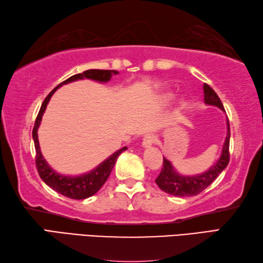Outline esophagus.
Segmentation results:
<instances>
[{
    "label": "esophagus",
    "mask_w": 263,
    "mask_h": 263,
    "mask_svg": "<svg viewBox=\"0 0 263 263\" xmlns=\"http://www.w3.org/2000/svg\"><path fill=\"white\" fill-rule=\"evenodd\" d=\"M155 141H156V137L152 135V133H148V135H146L142 139V147L143 148L152 147L154 143H155Z\"/></svg>",
    "instance_id": "obj_1"
}]
</instances>
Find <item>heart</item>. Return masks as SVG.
<instances>
[{
	"instance_id": "heart-1",
	"label": "heart",
	"mask_w": 263,
	"mask_h": 263,
	"mask_svg": "<svg viewBox=\"0 0 263 263\" xmlns=\"http://www.w3.org/2000/svg\"><path fill=\"white\" fill-rule=\"evenodd\" d=\"M172 97H173V95L172 93H166V95H164L163 97H162V101L163 102H167V101H170L172 99Z\"/></svg>"
}]
</instances>
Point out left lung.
<instances>
[{
    "label": "left lung",
    "instance_id": "8db88e82",
    "mask_svg": "<svg viewBox=\"0 0 263 263\" xmlns=\"http://www.w3.org/2000/svg\"><path fill=\"white\" fill-rule=\"evenodd\" d=\"M204 101L206 105L215 106L224 111V108L220 98L215 93L214 90L209 84L204 83ZM229 141H230V126L229 121L227 120V137L223 143L222 153L218 159V162L211 166L206 172L197 174V176H181L179 174L171 162L163 157V167L159 176L155 180L158 187L164 192L178 197H189L196 196L199 193H202L204 189H206L215 179L220 176V173L227 167L229 163Z\"/></svg>",
    "mask_w": 263,
    "mask_h": 263
}]
</instances>
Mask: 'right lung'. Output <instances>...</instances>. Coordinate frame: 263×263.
<instances>
[{
  "instance_id": "obj_1",
  "label": "right lung",
  "mask_w": 263,
  "mask_h": 263,
  "mask_svg": "<svg viewBox=\"0 0 263 263\" xmlns=\"http://www.w3.org/2000/svg\"><path fill=\"white\" fill-rule=\"evenodd\" d=\"M118 74L116 70H102V69H89L85 70L81 74L73 75L69 79L64 81L63 83H60L58 86H55L54 89L50 92L48 97L45 98L42 106H41V109L36 117L34 128H33V139H34V145H35V152H36V157H35V163L36 167H37V172L40 174L41 179L48 184L50 188L55 190L57 193H59L64 196L71 198V199H85L87 197H91L92 195H95L98 190H99L106 180L109 177L112 167H114L115 163L117 161L118 156L121 154L126 151V147L121 148L120 151L112 154L104 162L100 163L95 170H92L89 173L82 174V176H76V177H70V176H64V174L57 173L54 170L50 167V165L44 159L42 153H41L40 149V143H39V137H37V130L41 124V121H42V116L45 111V108L48 106L51 97L59 89L61 85L70 83V82L79 81V80H93L97 82H100V83H106L110 80L111 75Z\"/></svg>"
}]
</instances>
